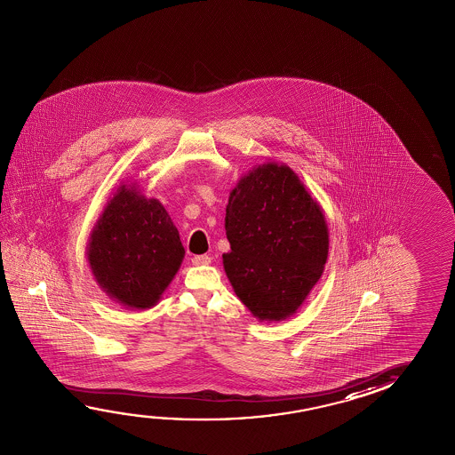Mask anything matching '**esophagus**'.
Returning a JSON list of instances; mask_svg holds the SVG:
<instances>
[{
    "mask_svg": "<svg viewBox=\"0 0 455 455\" xmlns=\"http://www.w3.org/2000/svg\"><path fill=\"white\" fill-rule=\"evenodd\" d=\"M192 263L195 267H202V265H209L211 263V257L209 255H195L192 259Z\"/></svg>",
    "mask_w": 455,
    "mask_h": 455,
    "instance_id": "esophagus-1",
    "label": "esophagus"
}]
</instances>
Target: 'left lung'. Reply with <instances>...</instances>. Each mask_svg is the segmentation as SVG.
Here are the masks:
<instances>
[{
	"label": "left lung",
	"mask_w": 455,
	"mask_h": 455,
	"mask_svg": "<svg viewBox=\"0 0 455 455\" xmlns=\"http://www.w3.org/2000/svg\"><path fill=\"white\" fill-rule=\"evenodd\" d=\"M233 291L260 322L289 319L321 279L328 257L323 209L285 164H255L231 190L225 214Z\"/></svg>",
	"instance_id": "1"
}]
</instances>
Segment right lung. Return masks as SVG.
Masks as SVG:
<instances>
[{"instance_id": "right-lung-1", "label": "right lung", "mask_w": 455, "mask_h": 455, "mask_svg": "<svg viewBox=\"0 0 455 455\" xmlns=\"http://www.w3.org/2000/svg\"><path fill=\"white\" fill-rule=\"evenodd\" d=\"M85 253L92 275L112 301L150 309L180 271L186 251L164 204L127 180L106 203Z\"/></svg>"}]
</instances>
